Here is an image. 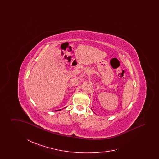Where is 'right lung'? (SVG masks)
<instances>
[{
  "mask_svg": "<svg viewBox=\"0 0 159 159\" xmlns=\"http://www.w3.org/2000/svg\"><path fill=\"white\" fill-rule=\"evenodd\" d=\"M60 110H61H61H60ZM57 111H58V110H57Z\"/></svg>",
  "mask_w": 159,
  "mask_h": 159,
  "instance_id": "right-lung-1",
  "label": "right lung"
}]
</instances>
